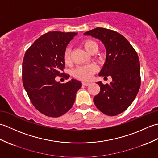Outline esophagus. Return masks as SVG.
Listing matches in <instances>:
<instances>
[{
	"label": "esophagus",
	"instance_id": "obj_1",
	"mask_svg": "<svg viewBox=\"0 0 158 158\" xmlns=\"http://www.w3.org/2000/svg\"><path fill=\"white\" fill-rule=\"evenodd\" d=\"M83 85H85V86H88L90 85V83H88V82H83L82 83Z\"/></svg>",
	"mask_w": 158,
	"mask_h": 158
}]
</instances>
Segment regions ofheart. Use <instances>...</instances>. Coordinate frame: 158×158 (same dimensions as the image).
Returning <instances> with one entry per match:
<instances>
[{
    "label": "heart",
    "instance_id": "1",
    "mask_svg": "<svg viewBox=\"0 0 158 158\" xmlns=\"http://www.w3.org/2000/svg\"><path fill=\"white\" fill-rule=\"evenodd\" d=\"M83 47L87 52L90 53L94 50L98 49V44L92 40H86L82 43ZM64 60L68 64L70 61V52L69 48H66L64 53ZM98 70V67L95 64H88L78 66L73 71V75L75 78L82 81H88L92 78L94 74Z\"/></svg>",
    "mask_w": 158,
    "mask_h": 158
}]
</instances>
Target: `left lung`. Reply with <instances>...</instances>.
<instances>
[{"mask_svg": "<svg viewBox=\"0 0 158 158\" xmlns=\"http://www.w3.org/2000/svg\"><path fill=\"white\" fill-rule=\"evenodd\" d=\"M99 39L106 55L99 76H110L112 81L100 87L94 102L106 115L115 116L126 110L135 99L140 86V62L137 53L127 40L112 30L96 28L84 33Z\"/></svg>", "mask_w": 158, "mask_h": 158, "instance_id": "obj_1", "label": "left lung"}]
</instances>
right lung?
<instances>
[{"instance_id":"add662e5","label":"right lung","mask_w":158,"mask_h":158,"mask_svg":"<svg viewBox=\"0 0 158 158\" xmlns=\"http://www.w3.org/2000/svg\"><path fill=\"white\" fill-rule=\"evenodd\" d=\"M77 32H49L36 39L23 57L22 81L32 104L43 115L52 117L63 115L71 109L81 83L71 79L57 82V76L68 79L63 71L64 53Z\"/></svg>"}]
</instances>
